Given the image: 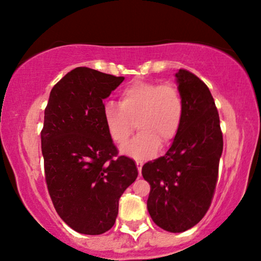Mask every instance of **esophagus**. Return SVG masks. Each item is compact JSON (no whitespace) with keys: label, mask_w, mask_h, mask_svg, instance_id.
<instances>
[{"label":"esophagus","mask_w":261,"mask_h":261,"mask_svg":"<svg viewBox=\"0 0 261 261\" xmlns=\"http://www.w3.org/2000/svg\"><path fill=\"white\" fill-rule=\"evenodd\" d=\"M137 166H138V171H139V176H141V170H142V163H141V162H137Z\"/></svg>","instance_id":"34e87169"}]
</instances>
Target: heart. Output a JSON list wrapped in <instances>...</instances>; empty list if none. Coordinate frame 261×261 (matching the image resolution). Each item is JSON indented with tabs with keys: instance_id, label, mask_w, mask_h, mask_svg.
<instances>
[{
	"instance_id": "obj_1",
	"label": "heart",
	"mask_w": 261,
	"mask_h": 261,
	"mask_svg": "<svg viewBox=\"0 0 261 261\" xmlns=\"http://www.w3.org/2000/svg\"><path fill=\"white\" fill-rule=\"evenodd\" d=\"M184 102L174 84L138 81L120 92L119 106L106 102L103 119L116 145H123L138 128V135L122 147L124 154L144 160L170 145L179 132Z\"/></svg>"
}]
</instances>
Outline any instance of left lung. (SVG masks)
I'll use <instances>...</instances> for the list:
<instances>
[{
    "mask_svg": "<svg viewBox=\"0 0 261 261\" xmlns=\"http://www.w3.org/2000/svg\"><path fill=\"white\" fill-rule=\"evenodd\" d=\"M176 82L184 102L177 137L165 155L146 163L142 177L151 185L147 209L164 230L190 229L208 212L223 149L220 117L209 88L180 69Z\"/></svg>",
    "mask_w": 261,
    "mask_h": 261,
    "instance_id": "obj_1",
    "label": "left lung"
}]
</instances>
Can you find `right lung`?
Segmentation results:
<instances>
[{"mask_svg":"<svg viewBox=\"0 0 261 261\" xmlns=\"http://www.w3.org/2000/svg\"><path fill=\"white\" fill-rule=\"evenodd\" d=\"M124 77L76 67L49 94L41 130L45 178L64 222L81 234L106 233L119 199L137 179L134 160L117 155L103 119V99Z\"/></svg>","mask_w":261,"mask_h":261,"instance_id":"obj_1","label":"right lung"}]
</instances>
